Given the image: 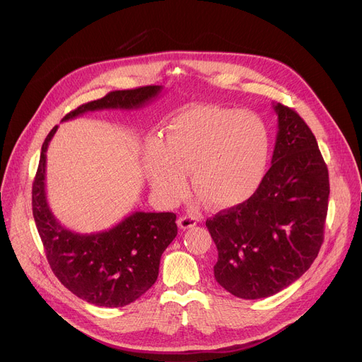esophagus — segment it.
Returning a JSON list of instances; mask_svg holds the SVG:
<instances>
[{
  "instance_id": "obj_1",
  "label": "esophagus",
  "mask_w": 362,
  "mask_h": 362,
  "mask_svg": "<svg viewBox=\"0 0 362 362\" xmlns=\"http://www.w3.org/2000/svg\"><path fill=\"white\" fill-rule=\"evenodd\" d=\"M197 223V218L190 216V215H182L178 218V227L181 230H188V228H193Z\"/></svg>"
}]
</instances>
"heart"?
Wrapping results in <instances>:
<instances>
[{
    "label": "heart",
    "mask_w": 362,
    "mask_h": 362,
    "mask_svg": "<svg viewBox=\"0 0 362 362\" xmlns=\"http://www.w3.org/2000/svg\"><path fill=\"white\" fill-rule=\"evenodd\" d=\"M271 139L264 120L253 112L194 106L178 113L163 141L147 143L143 172L163 203L178 202L192 174L194 194L215 209L247 202L267 175Z\"/></svg>",
    "instance_id": "heart-1"
}]
</instances>
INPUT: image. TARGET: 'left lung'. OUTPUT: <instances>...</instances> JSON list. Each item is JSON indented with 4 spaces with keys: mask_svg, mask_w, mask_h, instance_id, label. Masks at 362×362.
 Listing matches in <instances>:
<instances>
[{
    "mask_svg": "<svg viewBox=\"0 0 362 362\" xmlns=\"http://www.w3.org/2000/svg\"><path fill=\"white\" fill-rule=\"evenodd\" d=\"M274 110L279 132L259 190L206 221L218 249L215 279L242 299L268 298L295 283L324 240L329 169L305 120L281 103Z\"/></svg>",
    "mask_w": 362,
    "mask_h": 362,
    "instance_id": "8db88e82",
    "label": "left lung"
}]
</instances>
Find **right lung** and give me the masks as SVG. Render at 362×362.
<instances>
[{
	"instance_id": "obj_1",
	"label": "right lung",
	"mask_w": 362,
	"mask_h": 362,
	"mask_svg": "<svg viewBox=\"0 0 362 362\" xmlns=\"http://www.w3.org/2000/svg\"><path fill=\"white\" fill-rule=\"evenodd\" d=\"M160 91V85L112 91L67 113L63 120L105 109H140ZM57 128L49 131L42 144L32 185V212L48 264L60 283L82 300L106 308L129 305L156 283L162 253L178 233L177 215L134 212L113 228L91 234L63 227L45 196L47 148Z\"/></svg>"
}]
</instances>
